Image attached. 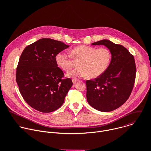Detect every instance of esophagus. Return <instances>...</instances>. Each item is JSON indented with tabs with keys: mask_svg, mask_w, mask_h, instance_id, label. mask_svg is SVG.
<instances>
[{
	"mask_svg": "<svg viewBox=\"0 0 151 151\" xmlns=\"http://www.w3.org/2000/svg\"><path fill=\"white\" fill-rule=\"evenodd\" d=\"M78 81L77 79H72V82H73V84H76Z\"/></svg>",
	"mask_w": 151,
	"mask_h": 151,
	"instance_id": "obj_1",
	"label": "esophagus"
}]
</instances>
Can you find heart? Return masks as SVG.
<instances>
[{
    "instance_id": "b5f03b06",
    "label": "heart",
    "mask_w": 151,
    "mask_h": 151,
    "mask_svg": "<svg viewBox=\"0 0 151 151\" xmlns=\"http://www.w3.org/2000/svg\"><path fill=\"white\" fill-rule=\"evenodd\" d=\"M79 60L78 68L67 73L73 79L89 76L96 78L102 75L108 69L111 61V53L106 47L96 48L87 45H81L73 48L70 55L60 52L55 57L58 65L64 71H68L73 66V60Z\"/></svg>"
}]
</instances>
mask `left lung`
Returning <instances> with one entry per match:
<instances>
[{
	"label": "left lung",
	"mask_w": 151,
	"mask_h": 151,
	"mask_svg": "<svg viewBox=\"0 0 151 151\" xmlns=\"http://www.w3.org/2000/svg\"><path fill=\"white\" fill-rule=\"evenodd\" d=\"M91 45L106 46L111 51V61L102 75L86 81L87 99L98 111H111L124 104L132 92L136 75L134 58L127 48L108 40Z\"/></svg>",
	"instance_id": "left-lung-1"
}]
</instances>
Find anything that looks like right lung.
<instances>
[{
    "mask_svg": "<svg viewBox=\"0 0 151 151\" xmlns=\"http://www.w3.org/2000/svg\"><path fill=\"white\" fill-rule=\"evenodd\" d=\"M69 47L60 41L40 39L26 46L19 59L16 82L23 98L42 113L57 110L73 85L55 61L57 55Z\"/></svg>",
    "mask_w": 151,
    "mask_h": 151,
    "instance_id": "add662e5",
    "label": "right lung"
}]
</instances>
